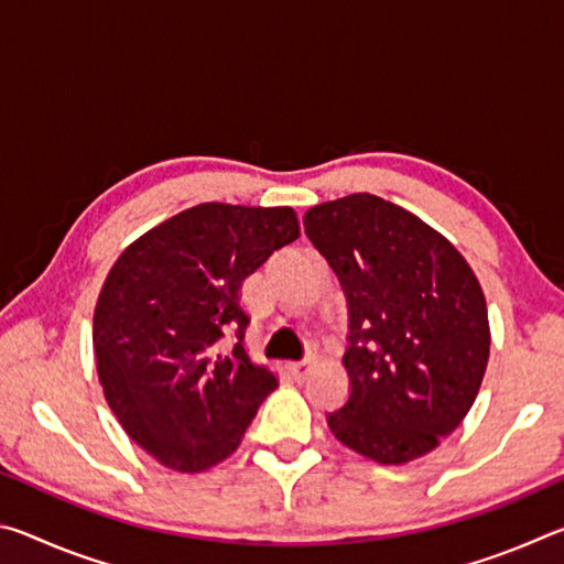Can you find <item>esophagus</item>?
<instances>
[{
	"mask_svg": "<svg viewBox=\"0 0 564 564\" xmlns=\"http://www.w3.org/2000/svg\"><path fill=\"white\" fill-rule=\"evenodd\" d=\"M313 368H316V360H313V358H308V360H299V362H291V366H289L291 376H293L295 380H299V383H303V380L311 376V370H313Z\"/></svg>",
	"mask_w": 564,
	"mask_h": 564,
	"instance_id": "34e87169",
	"label": "esophagus"
}]
</instances>
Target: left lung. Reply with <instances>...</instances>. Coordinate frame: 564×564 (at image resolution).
I'll return each instance as SVG.
<instances>
[{
  "label": "left lung",
  "mask_w": 564,
  "mask_h": 564,
  "mask_svg": "<svg viewBox=\"0 0 564 564\" xmlns=\"http://www.w3.org/2000/svg\"><path fill=\"white\" fill-rule=\"evenodd\" d=\"M303 224L348 301L350 395L328 427L380 465L427 455L463 423L488 368L480 281L443 234L373 194L313 206Z\"/></svg>",
  "instance_id": "8db88e82"
}]
</instances>
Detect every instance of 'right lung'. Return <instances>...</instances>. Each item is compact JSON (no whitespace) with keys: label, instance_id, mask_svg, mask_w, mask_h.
I'll list each match as a JSON object with an SVG mask.
<instances>
[{"label":"right lung","instance_id":"obj_1","mask_svg":"<svg viewBox=\"0 0 564 564\" xmlns=\"http://www.w3.org/2000/svg\"><path fill=\"white\" fill-rule=\"evenodd\" d=\"M301 236L291 206L198 204L139 236L94 308L99 383L123 431L161 465L226 460L279 388L248 358L241 283ZM231 332V349L223 338Z\"/></svg>","mask_w":564,"mask_h":564}]
</instances>
